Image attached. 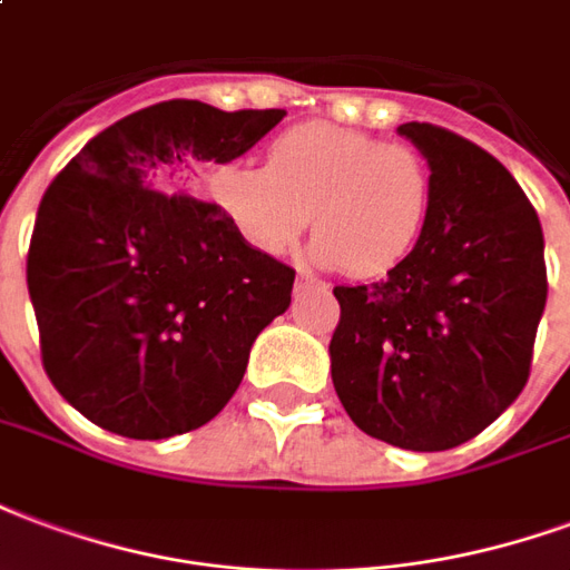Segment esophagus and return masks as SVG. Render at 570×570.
<instances>
[{"instance_id":"obj_1","label":"esophagus","mask_w":570,"mask_h":570,"mask_svg":"<svg viewBox=\"0 0 570 570\" xmlns=\"http://www.w3.org/2000/svg\"><path fill=\"white\" fill-rule=\"evenodd\" d=\"M297 291H327V285L322 279L309 276V273H301L297 276Z\"/></svg>"}]
</instances>
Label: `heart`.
I'll return each instance as SVG.
<instances>
[{"label":"heart","instance_id":"heart-1","mask_svg":"<svg viewBox=\"0 0 570 570\" xmlns=\"http://www.w3.org/2000/svg\"><path fill=\"white\" fill-rule=\"evenodd\" d=\"M209 194L264 255H285L315 215V261L373 279L419 248L431 222L434 178L410 145L309 124L279 136L267 166H215Z\"/></svg>","mask_w":570,"mask_h":570}]
</instances>
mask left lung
<instances>
[{"mask_svg":"<svg viewBox=\"0 0 570 570\" xmlns=\"http://www.w3.org/2000/svg\"><path fill=\"white\" fill-rule=\"evenodd\" d=\"M397 132L431 166V222L385 279L334 288L331 376L364 434L440 452L492 425L529 382L547 306L543 230L480 145L416 120Z\"/></svg>","mask_w":570,"mask_h":570,"instance_id":"left-lung-1","label":"left lung"}]
</instances>
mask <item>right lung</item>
Segmentation results:
<instances>
[{
	"mask_svg": "<svg viewBox=\"0 0 570 570\" xmlns=\"http://www.w3.org/2000/svg\"><path fill=\"white\" fill-rule=\"evenodd\" d=\"M282 109L169 99L94 136L41 197L27 285L53 389L111 434L206 425L243 382L294 269L190 197L203 166L261 142Z\"/></svg>",
	"mask_w": 570,
	"mask_h": 570,
	"instance_id": "right-lung-1",
	"label": "right lung"
}]
</instances>
